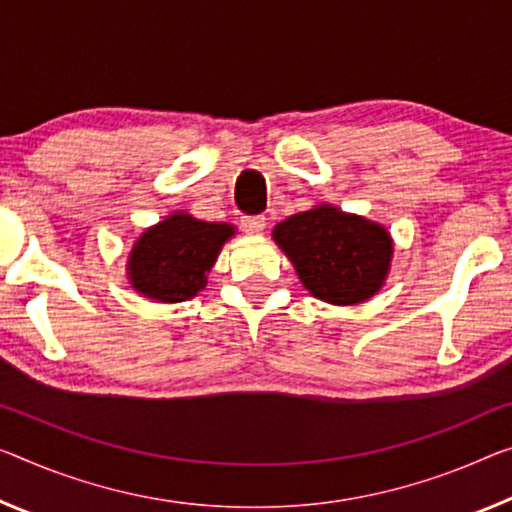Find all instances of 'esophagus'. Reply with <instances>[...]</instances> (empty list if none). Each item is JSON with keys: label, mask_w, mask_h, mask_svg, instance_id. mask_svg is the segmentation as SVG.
<instances>
[{"label": "esophagus", "mask_w": 512, "mask_h": 512, "mask_svg": "<svg viewBox=\"0 0 512 512\" xmlns=\"http://www.w3.org/2000/svg\"><path fill=\"white\" fill-rule=\"evenodd\" d=\"M242 226H245V231L249 235H261L265 231V217L263 215L245 217V219H242Z\"/></svg>", "instance_id": "34e87169"}]
</instances>
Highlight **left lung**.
<instances>
[{
	"instance_id": "left-lung-1",
	"label": "left lung",
	"mask_w": 512,
	"mask_h": 512,
	"mask_svg": "<svg viewBox=\"0 0 512 512\" xmlns=\"http://www.w3.org/2000/svg\"><path fill=\"white\" fill-rule=\"evenodd\" d=\"M272 238L322 302L361 304L382 288L393 242L387 229L322 203L274 226Z\"/></svg>"
}]
</instances>
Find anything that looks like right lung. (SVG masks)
<instances>
[{"instance_id": "1", "label": "right lung", "mask_w": 512, "mask_h": 512, "mask_svg": "<svg viewBox=\"0 0 512 512\" xmlns=\"http://www.w3.org/2000/svg\"><path fill=\"white\" fill-rule=\"evenodd\" d=\"M233 235L231 224H210L174 212L137 238L128 256L130 286L148 300H192L206 288L208 272Z\"/></svg>"}]
</instances>
